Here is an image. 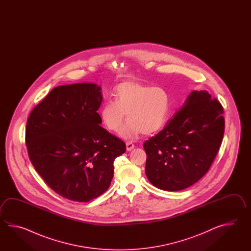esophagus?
<instances>
[{
  "mask_svg": "<svg viewBox=\"0 0 251 251\" xmlns=\"http://www.w3.org/2000/svg\"><path fill=\"white\" fill-rule=\"evenodd\" d=\"M126 150H127L128 151H132L134 148V144L133 143H131V142H126Z\"/></svg>",
  "mask_w": 251,
  "mask_h": 251,
  "instance_id": "obj_1",
  "label": "esophagus"
}]
</instances>
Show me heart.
<instances>
[{
	"instance_id": "heart-1",
	"label": "heart",
	"mask_w": 251,
	"mask_h": 251,
	"mask_svg": "<svg viewBox=\"0 0 251 251\" xmlns=\"http://www.w3.org/2000/svg\"><path fill=\"white\" fill-rule=\"evenodd\" d=\"M114 97L115 100H107L102 104L100 115L105 126L116 132L126 114L127 123L119 132L124 138L156 133L165 125L171 110V97L165 89L126 80L116 87Z\"/></svg>"
}]
</instances>
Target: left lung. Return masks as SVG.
<instances>
[{"mask_svg":"<svg viewBox=\"0 0 251 251\" xmlns=\"http://www.w3.org/2000/svg\"><path fill=\"white\" fill-rule=\"evenodd\" d=\"M224 107L206 91L188 95L163 130L144 144L145 174L166 191L192 186L205 175L223 142Z\"/></svg>","mask_w":251,"mask_h":251,"instance_id":"8db88e82","label":"left lung"}]
</instances>
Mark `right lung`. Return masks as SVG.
Returning <instances> with one entry per match:
<instances>
[{"mask_svg": "<svg viewBox=\"0 0 251 251\" xmlns=\"http://www.w3.org/2000/svg\"><path fill=\"white\" fill-rule=\"evenodd\" d=\"M101 88L58 86L27 118L26 145L35 170L61 197L89 202L107 190L126 144L100 126Z\"/></svg>", "mask_w": 251, "mask_h": 251, "instance_id": "right-lung-1", "label": "right lung"}]
</instances>
